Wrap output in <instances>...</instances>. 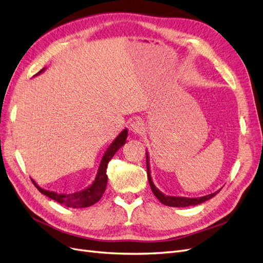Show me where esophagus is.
<instances>
[{
	"instance_id": "obj_1",
	"label": "esophagus",
	"mask_w": 263,
	"mask_h": 263,
	"mask_svg": "<svg viewBox=\"0 0 263 263\" xmlns=\"http://www.w3.org/2000/svg\"><path fill=\"white\" fill-rule=\"evenodd\" d=\"M129 128H130V132H132L133 134H135V135H140V134L144 133V130H145L144 124H142V123L139 122V121H134V122L130 124Z\"/></svg>"
}]
</instances>
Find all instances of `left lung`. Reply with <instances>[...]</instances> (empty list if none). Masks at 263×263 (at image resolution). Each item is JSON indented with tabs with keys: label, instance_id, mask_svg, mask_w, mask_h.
I'll list each match as a JSON object with an SVG mask.
<instances>
[{
	"label": "left lung",
	"instance_id": "8db88e82",
	"mask_svg": "<svg viewBox=\"0 0 263 263\" xmlns=\"http://www.w3.org/2000/svg\"><path fill=\"white\" fill-rule=\"evenodd\" d=\"M146 160H147V176H148V181L151 190H153L154 194L156 197L160 201L162 204L166 206H171V208H186V206H195L201 203H204L206 201H209L210 198L214 197L216 195L220 190L216 191V192L211 193L209 195L201 196V197H184V196H170V195H165L162 193L160 190H159L153 182V178H151V173H150V164H149V155L146 151Z\"/></svg>",
	"mask_w": 263,
	"mask_h": 263
}]
</instances>
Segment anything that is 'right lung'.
Instances as JSON below:
<instances>
[{
  "instance_id": "1",
  "label": "right lung",
  "mask_w": 263,
  "mask_h": 263,
  "mask_svg": "<svg viewBox=\"0 0 263 263\" xmlns=\"http://www.w3.org/2000/svg\"><path fill=\"white\" fill-rule=\"evenodd\" d=\"M45 70L46 68L42 69L37 74H35V77L43 73ZM127 135H128V130L126 128L123 132L119 133L118 136L112 141V144L108 146L104 155L102 157L97 177H95L93 183L91 185L81 191H78V192H74V193H57V192H53V191H48L41 187L33 179H31V181H33V183L38 189L39 192L43 193L46 196L50 197L51 200L58 202L59 204L67 206V208H72V209L89 208V206L98 203L101 200L102 195L104 194L106 184H107V174H106L107 164L110 159H112L116 154V151L125 145Z\"/></svg>"
}]
</instances>
